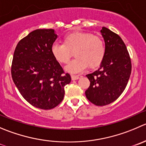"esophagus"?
<instances>
[{
	"instance_id": "34e87169",
	"label": "esophagus",
	"mask_w": 146,
	"mask_h": 146,
	"mask_svg": "<svg viewBox=\"0 0 146 146\" xmlns=\"http://www.w3.org/2000/svg\"><path fill=\"white\" fill-rule=\"evenodd\" d=\"M79 78V76H75V75H72L71 76V79L73 80H78Z\"/></svg>"
}]
</instances>
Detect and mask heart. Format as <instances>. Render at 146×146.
<instances>
[{"label": "heart", "mask_w": 146, "mask_h": 146, "mask_svg": "<svg viewBox=\"0 0 146 146\" xmlns=\"http://www.w3.org/2000/svg\"><path fill=\"white\" fill-rule=\"evenodd\" d=\"M74 52L76 58L66 68L70 73H77L88 66L94 68L100 65L106 54L103 40L87 32L75 31L63 38V43H56L51 47L54 58L60 64H67Z\"/></svg>", "instance_id": "b5f03b06"}]
</instances>
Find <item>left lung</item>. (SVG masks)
Masks as SVG:
<instances>
[{
    "instance_id": "8db88e82",
    "label": "left lung",
    "mask_w": 146,
    "mask_h": 146,
    "mask_svg": "<svg viewBox=\"0 0 146 146\" xmlns=\"http://www.w3.org/2000/svg\"><path fill=\"white\" fill-rule=\"evenodd\" d=\"M106 54L100 68L86 75L90 83L86 98L96 106L115 101L125 90L131 73V61L125 43L118 34L103 27Z\"/></svg>"
}]
</instances>
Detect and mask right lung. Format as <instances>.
Here are the masks:
<instances>
[{
    "label": "right lung",
    "mask_w": 146,
    "mask_h": 146,
    "mask_svg": "<svg viewBox=\"0 0 146 146\" xmlns=\"http://www.w3.org/2000/svg\"><path fill=\"white\" fill-rule=\"evenodd\" d=\"M53 29H37L20 40L15 49L11 75L25 100L49 110L63 100L64 87L71 81L51 53L57 38Z\"/></svg>",
    "instance_id": "right-lung-1"
}]
</instances>
